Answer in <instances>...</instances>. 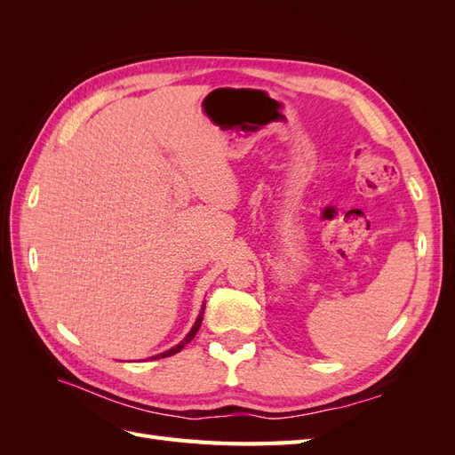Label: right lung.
Instances as JSON below:
<instances>
[{"label": "right lung", "instance_id": "right-lung-1", "mask_svg": "<svg viewBox=\"0 0 455 455\" xmlns=\"http://www.w3.org/2000/svg\"><path fill=\"white\" fill-rule=\"evenodd\" d=\"M203 311H204V307L201 309V313H199V316H197V321H196V324H194V328L189 330V334L178 343V346H174L172 349H169V351H164V353H159V355H156V356H151V359H164V356H171V355H176L178 351H182L188 343L196 338V334H197V330H199V326H201V321H203Z\"/></svg>", "mask_w": 455, "mask_h": 455}]
</instances>
